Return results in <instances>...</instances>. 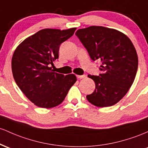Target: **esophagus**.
<instances>
[{
	"label": "esophagus",
	"instance_id": "obj_1",
	"mask_svg": "<svg viewBox=\"0 0 148 148\" xmlns=\"http://www.w3.org/2000/svg\"><path fill=\"white\" fill-rule=\"evenodd\" d=\"M77 77L78 79H83L84 78V77H86V75H77Z\"/></svg>",
	"mask_w": 148,
	"mask_h": 148
}]
</instances>
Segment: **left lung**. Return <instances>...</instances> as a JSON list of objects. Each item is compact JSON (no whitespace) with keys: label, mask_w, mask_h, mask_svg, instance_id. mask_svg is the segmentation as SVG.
<instances>
[{"label":"left lung","mask_w":148,"mask_h":148,"mask_svg":"<svg viewBox=\"0 0 148 148\" xmlns=\"http://www.w3.org/2000/svg\"><path fill=\"white\" fill-rule=\"evenodd\" d=\"M75 35L91 59L102 63L99 76L88 75L96 87L87 99L97 107L114 105L126 95L136 75L138 60L134 45L123 33L103 26L78 29Z\"/></svg>","instance_id":"left-lung-1"}]
</instances>
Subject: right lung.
Here are the masks:
<instances>
[{"label": "right lung", "instance_id": "right-lung-1", "mask_svg": "<svg viewBox=\"0 0 148 148\" xmlns=\"http://www.w3.org/2000/svg\"><path fill=\"white\" fill-rule=\"evenodd\" d=\"M76 28L45 29L29 36L16 48L12 71L18 87L36 106L51 108L61 104L77 81L74 74L55 73L50 65L59 58V46Z\"/></svg>", "mask_w": 148, "mask_h": 148}]
</instances>
